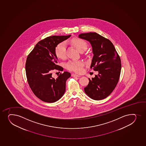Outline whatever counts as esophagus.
Segmentation results:
<instances>
[{
  "label": "esophagus",
  "mask_w": 146,
  "mask_h": 146,
  "mask_svg": "<svg viewBox=\"0 0 146 146\" xmlns=\"http://www.w3.org/2000/svg\"><path fill=\"white\" fill-rule=\"evenodd\" d=\"M72 77H80V76L79 75H78L77 74H72Z\"/></svg>",
  "instance_id": "obj_1"
}]
</instances>
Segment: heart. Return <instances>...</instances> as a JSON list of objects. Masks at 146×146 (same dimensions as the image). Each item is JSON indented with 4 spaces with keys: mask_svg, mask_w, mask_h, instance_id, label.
<instances>
[{
    "mask_svg": "<svg viewBox=\"0 0 146 146\" xmlns=\"http://www.w3.org/2000/svg\"><path fill=\"white\" fill-rule=\"evenodd\" d=\"M71 42L80 52V50L86 49L87 48L86 42L80 38H73L71 40ZM55 54L58 57L61 59L64 58L66 56V43L64 41L58 44L55 48ZM83 65L84 63L82 61H72L66 64V67L69 70L80 73L82 71Z\"/></svg>",
    "mask_w": 146,
    "mask_h": 146,
    "instance_id": "obj_1",
    "label": "heart"
}]
</instances>
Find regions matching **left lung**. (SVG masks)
<instances>
[{
  "label": "left lung",
  "mask_w": 146,
  "mask_h": 146,
  "mask_svg": "<svg viewBox=\"0 0 146 146\" xmlns=\"http://www.w3.org/2000/svg\"><path fill=\"white\" fill-rule=\"evenodd\" d=\"M78 38L90 42L94 54L90 68L98 72L85 87L92 99L100 100L108 97L116 87L121 74V61L112 43L96 32L82 33Z\"/></svg>",
  "instance_id": "left-lung-1"
}]
</instances>
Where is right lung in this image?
Listing matches in <instances>:
<instances>
[{"instance_id":"obj_1","label":"right lung","mask_w":146,"mask_h":146,"mask_svg":"<svg viewBox=\"0 0 146 146\" xmlns=\"http://www.w3.org/2000/svg\"><path fill=\"white\" fill-rule=\"evenodd\" d=\"M70 36L47 37L39 41L27 57L25 71L28 84L35 95L44 102H56L66 91V81L70 77V73L64 71L55 79L52 72L54 69L63 70L62 67L57 65L55 48Z\"/></svg>"}]
</instances>
